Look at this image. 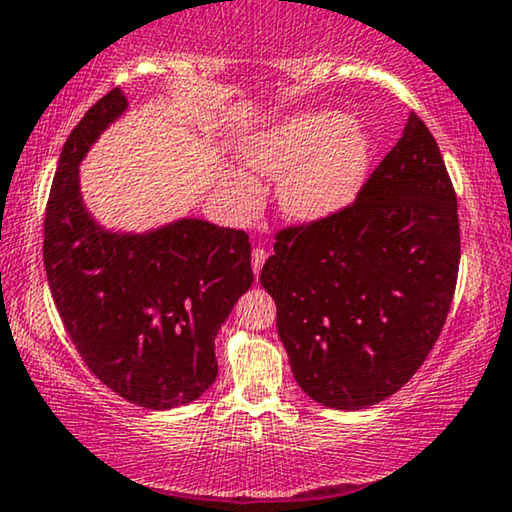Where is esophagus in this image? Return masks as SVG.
Instances as JSON below:
<instances>
[{
  "instance_id": "34e87169",
  "label": "esophagus",
  "mask_w": 512,
  "mask_h": 512,
  "mask_svg": "<svg viewBox=\"0 0 512 512\" xmlns=\"http://www.w3.org/2000/svg\"><path fill=\"white\" fill-rule=\"evenodd\" d=\"M265 261H268V251H265L263 247H256L254 251H251V268H254V275L261 272Z\"/></svg>"
}]
</instances>
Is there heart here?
<instances>
[{
	"mask_svg": "<svg viewBox=\"0 0 512 512\" xmlns=\"http://www.w3.org/2000/svg\"><path fill=\"white\" fill-rule=\"evenodd\" d=\"M247 163L284 177L282 207L293 219H321L359 191L368 165V139L352 118L335 111L298 116L247 146Z\"/></svg>",
	"mask_w": 512,
	"mask_h": 512,
	"instance_id": "heart-1",
	"label": "heart"
}]
</instances>
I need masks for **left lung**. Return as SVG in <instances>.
I'll return each mask as SVG.
<instances>
[{
	"instance_id": "obj_1",
	"label": "left lung",
	"mask_w": 512,
	"mask_h": 512,
	"mask_svg": "<svg viewBox=\"0 0 512 512\" xmlns=\"http://www.w3.org/2000/svg\"><path fill=\"white\" fill-rule=\"evenodd\" d=\"M459 235L457 193L417 114L354 202L277 230L261 284L307 396L361 410L417 373L450 314Z\"/></svg>"
}]
</instances>
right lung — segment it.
Instances as JSON below:
<instances>
[{"label":"right lung","mask_w":512,"mask_h":512,"mask_svg":"<svg viewBox=\"0 0 512 512\" xmlns=\"http://www.w3.org/2000/svg\"><path fill=\"white\" fill-rule=\"evenodd\" d=\"M111 88L62 146L44 214V265L76 352L125 401L177 408L205 394L219 363L214 338L254 284L244 230L184 219L149 235L95 226L79 195V163L125 109Z\"/></svg>","instance_id":"obj_1"}]
</instances>
